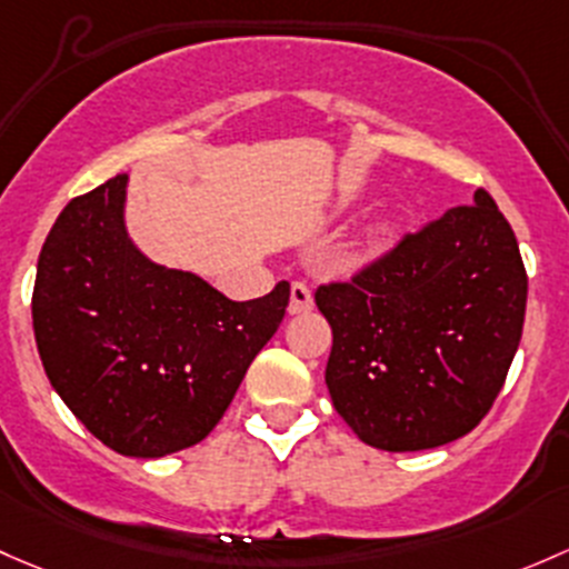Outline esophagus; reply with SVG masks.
I'll return each mask as SVG.
<instances>
[{"label": "esophagus", "instance_id": "esophagus-1", "mask_svg": "<svg viewBox=\"0 0 569 569\" xmlns=\"http://www.w3.org/2000/svg\"><path fill=\"white\" fill-rule=\"evenodd\" d=\"M313 308V295H310V286L302 283V280H295L291 283V302H289V313H308Z\"/></svg>", "mask_w": 569, "mask_h": 569}]
</instances>
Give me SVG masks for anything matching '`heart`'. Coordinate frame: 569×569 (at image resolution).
<instances>
[{"label":"heart","instance_id":"1","mask_svg":"<svg viewBox=\"0 0 569 569\" xmlns=\"http://www.w3.org/2000/svg\"><path fill=\"white\" fill-rule=\"evenodd\" d=\"M385 231H387V223H379V226H376V234H385Z\"/></svg>","mask_w":569,"mask_h":569}]
</instances>
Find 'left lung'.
<instances>
[{
    "label": "left lung",
    "mask_w": 569,
    "mask_h": 569,
    "mask_svg": "<svg viewBox=\"0 0 569 569\" xmlns=\"http://www.w3.org/2000/svg\"><path fill=\"white\" fill-rule=\"evenodd\" d=\"M526 289L516 231L482 188L475 204L403 234L349 280L321 283L335 411L387 452L475 430L521 343Z\"/></svg>",
    "instance_id": "1"
}]
</instances>
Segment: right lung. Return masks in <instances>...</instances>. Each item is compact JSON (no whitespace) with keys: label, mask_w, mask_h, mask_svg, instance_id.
<instances>
[{"label":"right lung","mask_w":569,"mask_h":569,"mask_svg":"<svg viewBox=\"0 0 569 569\" xmlns=\"http://www.w3.org/2000/svg\"><path fill=\"white\" fill-rule=\"evenodd\" d=\"M128 174L76 196L38 259L32 325L46 376L94 439L163 458L220 422L289 308L280 280L234 302L199 274L160 267L124 231Z\"/></svg>","instance_id":"1"}]
</instances>
